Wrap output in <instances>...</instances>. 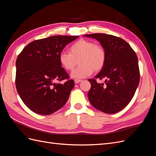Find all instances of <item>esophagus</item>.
<instances>
[{"label":"esophagus","instance_id":"1","mask_svg":"<svg viewBox=\"0 0 156 156\" xmlns=\"http://www.w3.org/2000/svg\"><path fill=\"white\" fill-rule=\"evenodd\" d=\"M81 81H82L81 80H80V79H75V80H74V82H75V84L79 83H81Z\"/></svg>","mask_w":156,"mask_h":156}]
</instances>
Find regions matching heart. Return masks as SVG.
Wrapping results in <instances>:
<instances>
[{
    "instance_id": "obj_1",
    "label": "heart",
    "mask_w": 156,
    "mask_h": 156,
    "mask_svg": "<svg viewBox=\"0 0 156 156\" xmlns=\"http://www.w3.org/2000/svg\"><path fill=\"white\" fill-rule=\"evenodd\" d=\"M79 59L80 66L71 73V77L75 79L90 76L94 70L96 72L101 70L105 64L106 53L101 46L81 39L69 47V53L62 51L58 55L61 66L66 71L72 70Z\"/></svg>"
}]
</instances>
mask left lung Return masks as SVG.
Returning <instances> with one entry per match:
<instances>
[{"instance_id":"8db88e82","label":"left lung","mask_w":156,"mask_h":156,"mask_svg":"<svg viewBox=\"0 0 156 156\" xmlns=\"http://www.w3.org/2000/svg\"><path fill=\"white\" fill-rule=\"evenodd\" d=\"M84 36L98 40L106 53L104 67L95 79H88V100L94 107L107 114L119 112L131 101L139 83L135 52L125 40L115 36L96 33ZM96 78L105 79L106 84L97 83Z\"/></svg>"}]
</instances>
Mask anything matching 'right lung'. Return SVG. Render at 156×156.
<instances>
[{
    "mask_svg": "<svg viewBox=\"0 0 156 156\" xmlns=\"http://www.w3.org/2000/svg\"><path fill=\"white\" fill-rule=\"evenodd\" d=\"M78 36H53L30 42L16 60L17 91L26 106L37 114L49 115L62 108L74 87L61 66L58 55Z\"/></svg>",
    "mask_w": 156,
    "mask_h": 156,
    "instance_id": "add662e5",
    "label": "right lung"
}]
</instances>
